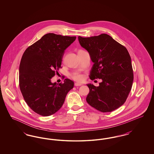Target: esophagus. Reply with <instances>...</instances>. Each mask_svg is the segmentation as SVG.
<instances>
[{
    "mask_svg": "<svg viewBox=\"0 0 154 154\" xmlns=\"http://www.w3.org/2000/svg\"><path fill=\"white\" fill-rule=\"evenodd\" d=\"M74 85H75V87H78V86L82 85V84H79V83H77V82H75V83L74 84Z\"/></svg>",
    "mask_w": 154,
    "mask_h": 154,
    "instance_id": "34e87169",
    "label": "esophagus"
}]
</instances>
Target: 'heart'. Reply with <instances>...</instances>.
Wrapping results in <instances>:
<instances>
[{
  "label": "heart",
  "mask_w": 154,
  "mask_h": 154,
  "mask_svg": "<svg viewBox=\"0 0 154 154\" xmlns=\"http://www.w3.org/2000/svg\"><path fill=\"white\" fill-rule=\"evenodd\" d=\"M72 77L75 80L79 81H82L83 79V76L80 74H74Z\"/></svg>",
  "instance_id": "obj_1"
}]
</instances>
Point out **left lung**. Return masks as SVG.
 <instances>
[{
	"label": "left lung",
	"instance_id": "obj_1",
	"mask_svg": "<svg viewBox=\"0 0 154 154\" xmlns=\"http://www.w3.org/2000/svg\"><path fill=\"white\" fill-rule=\"evenodd\" d=\"M78 39L94 62L90 79L102 80L98 87L87 84L89 89L87 102L103 112L119 108L125 102L133 81L131 58L127 49L104 33L90 37L79 36Z\"/></svg>",
	"mask_w": 154,
	"mask_h": 154
}]
</instances>
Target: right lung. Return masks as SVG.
<instances>
[{
  "instance_id": "obj_1",
  "label": "right lung",
  "mask_w": 154,
  "mask_h": 154,
  "mask_svg": "<svg viewBox=\"0 0 154 154\" xmlns=\"http://www.w3.org/2000/svg\"><path fill=\"white\" fill-rule=\"evenodd\" d=\"M75 36L47 33L29 46L22 55L19 68L20 88L30 108L42 116H50L62 106L73 81L52 82L55 70L60 67L66 48Z\"/></svg>"
}]
</instances>
